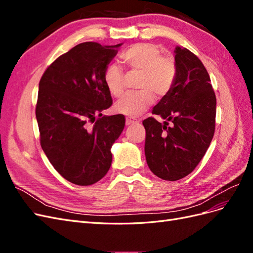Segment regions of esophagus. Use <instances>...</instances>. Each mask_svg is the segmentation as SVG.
<instances>
[{
    "label": "esophagus",
    "instance_id": "obj_1",
    "mask_svg": "<svg viewBox=\"0 0 253 253\" xmlns=\"http://www.w3.org/2000/svg\"><path fill=\"white\" fill-rule=\"evenodd\" d=\"M137 121L136 119H133V118H129V117H126V126H129V125H134V124H137Z\"/></svg>",
    "mask_w": 253,
    "mask_h": 253
}]
</instances>
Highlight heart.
Here are the masks:
<instances>
[{"label": "heart", "mask_w": 253, "mask_h": 253, "mask_svg": "<svg viewBox=\"0 0 253 253\" xmlns=\"http://www.w3.org/2000/svg\"><path fill=\"white\" fill-rule=\"evenodd\" d=\"M120 61L128 71L139 73L136 93L126 94L115 104V112L136 118L147 111L154 100L166 97L172 90L177 78V64L170 55H162L153 43H136L120 53ZM125 75L115 63L105 67L103 82L113 97L124 93Z\"/></svg>", "instance_id": "b5f03b06"}]
</instances>
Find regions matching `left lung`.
Wrapping results in <instances>:
<instances>
[{"instance_id":"left-lung-1","label":"left lung","mask_w":253,"mask_h":253,"mask_svg":"<svg viewBox=\"0 0 253 253\" xmlns=\"http://www.w3.org/2000/svg\"><path fill=\"white\" fill-rule=\"evenodd\" d=\"M177 78L172 90L142 121L144 153L150 170L165 180H178L200 164L215 131L216 97L202 61L185 47L175 48ZM168 121L173 125L169 126Z\"/></svg>"}]
</instances>
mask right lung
I'll return each instance as SVG.
<instances>
[{
    "label": "right lung",
    "mask_w": 253,
    "mask_h": 253,
    "mask_svg": "<svg viewBox=\"0 0 253 253\" xmlns=\"http://www.w3.org/2000/svg\"><path fill=\"white\" fill-rule=\"evenodd\" d=\"M120 45H76L53 61L39 83L41 147L56 171L75 185H93L108 173L111 148L124 131V115L102 116L113 104L103 72Z\"/></svg>",
    "instance_id": "add662e5"
}]
</instances>
